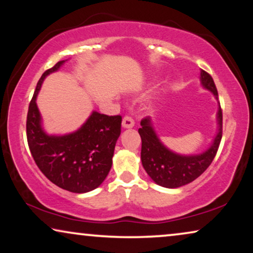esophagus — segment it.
Instances as JSON below:
<instances>
[{
  "label": "esophagus",
  "instance_id": "esophagus-1",
  "mask_svg": "<svg viewBox=\"0 0 253 253\" xmlns=\"http://www.w3.org/2000/svg\"><path fill=\"white\" fill-rule=\"evenodd\" d=\"M133 126H134L133 119L129 115L124 116L123 121H122V126L124 127V129H131V127H133Z\"/></svg>",
  "mask_w": 253,
  "mask_h": 253
}]
</instances>
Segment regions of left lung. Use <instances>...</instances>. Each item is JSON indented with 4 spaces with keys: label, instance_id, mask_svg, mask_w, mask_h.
<instances>
[{
    "label": "left lung",
    "instance_id": "8db88e82",
    "mask_svg": "<svg viewBox=\"0 0 253 253\" xmlns=\"http://www.w3.org/2000/svg\"><path fill=\"white\" fill-rule=\"evenodd\" d=\"M201 83L218 99V91L213 79L206 71L201 72ZM218 132L210 148L197 155H179L168 149L160 141L149 118L141 120L138 132L141 137V163L157 185L167 188H177L187 185L206 171L218 152L222 137V111L219 105Z\"/></svg>",
    "mask_w": 253,
    "mask_h": 253
}]
</instances>
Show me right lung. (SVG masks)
Segmentation results:
<instances>
[{
  "instance_id": "obj_1",
  "label": "right lung",
  "mask_w": 253,
  "mask_h": 253,
  "mask_svg": "<svg viewBox=\"0 0 253 253\" xmlns=\"http://www.w3.org/2000/svg\"><path fill=\"white\" fill-rule=\"evenodd\" d=\"M64 63L58 61L39 80L27 113L28 147L36 166L51 182L68 192L86 193L99 187L111 170L122 116L92 112L75 132L46 134L42 127L36 97L43 80L58 71Z\"/></svg>"
}]
</instances>
